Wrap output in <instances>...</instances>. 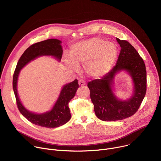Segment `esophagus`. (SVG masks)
Returning a JSON list of instances; mask_svg holds the SVG:
<instances>
[{"instance_id": "esophagus-1", "label": "esophagus", "mask_w": 161, "mask_h": 161, "mask_svg": "<svg viewBox=\"0 0 161 161\" xmlns=\"http://www.w3.org/2000/svg\"><path fill=\"white\" fill-rule=\"evenodd\" d=\"M78 84H79V85H80V86H85V85H86V82H85V81L82 80H79V81H78Z\"/></svg>"}]
</instances>
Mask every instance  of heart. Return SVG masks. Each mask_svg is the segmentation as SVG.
Instances as JSON below:
<instances>
[{
  "instance_id": "b5f03b06",
  "label": "heart",
  "mask_w": 161,
  "mask_h": 161,
  "mask_svg": "<svg viewBox=\"0 0 161 161\" xmlns=\"http://www.w3.org/2000/svg\"><path fill=\"white\" fill-rule=\"evenodd\" d=\"M118 55V48L113 42L98 38H90L74 44L69 54L71 60H65L67 67L76 71L78 65L85 64V70L90 76L99 78L106 75Z\"/></svg>"
}]
</instances>
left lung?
I'll use <instances>...</instances> for the list:
<instances>
[{
  "instance_id": "8db88e82",
  "label": "left lung",
  "mask_w": 161,
  "mask_h": 161,
  "mask_svg": "<svg viewBox=\"0 0 161 161\" xmlns=\"http://www.w3.org/2000/svg\"><path fill=\"white\" fill-rule=\"evenodd\" d=\"M117 40L121 50L116 65L101 79L87 85L95 113L103 121L121 120L132 116L140 107L147 92V71L143 58L128 41ZM121 70L130 73L135 85L134 94L127 101L117 100L111 88L114 75Z\"/></svg>"
}]
</instances>
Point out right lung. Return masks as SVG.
I'll use <instances>...</instances> for the list:
<instances>
[{
    "label": "right lung",
    "mask_w": 161,
    "mask_h": 161,
    "mask_svg": "<svg viewBox=\"0 0 161 161\" xmlns=\"http://www.w3.org/2000/svg\"><path fill=\"white\" fill-rule=\"evenodd\" d=\"M60 43L61 41L58 39H50L30 46L19 58L13 78V88L19 112L31 123L47 128L58 127L71 119V115L68 104L75 97L79 87L78 80L64 86L57 101L51 111L39 114L29 111L21 104L17 93V80L22 67L37 57L52 55L60 60L63 52Z\"/></svg>",
    "instance_id": "right-lung-1"
}]
</instances>
